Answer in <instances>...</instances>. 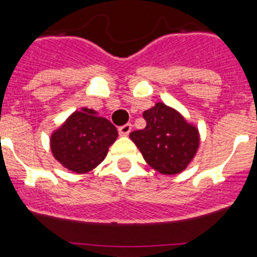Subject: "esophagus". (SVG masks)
<instances>
[{
  "mask_svg": "<svg viewBox=\"0 0 257 257\" xmlns=\"http://www.w3.org/2000/svg\"><path fill=\"white\" fill-rule=\"evenodd\" d=\"M131 128H133L131 123H126V124H123V126H121L119 128H118V133H119V135H121V136H127L128 134L131 133Z\"/></svg>",
  "mask_w": 257,
  "mask_h": 257,
  "instance_id": "esophagus-1",
  "label": "esophagus"
}]
</instances>
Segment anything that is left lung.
Here are the masks:
<instances>
[{"instance_id":"1","label":"left lung","mask_w":257,"mask_h":257,"mask_svg":"<svg viewBox=\"0 0 257 257\" xmlns=\"http://www.w3.org/2000/svg\"><path fill=\"white\" fill-rule=\"evenodd\" d=\"M147 126L130 134L145 162L162 175H178L190 165L199 148V131L179 110L165 103L143 113Z\"/></svg>"}]
</instances>
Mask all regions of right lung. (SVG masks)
Masks as SVG:
<instances>
[{
	"mask_svg": "<svg viewBox=\"0 0 257 257\" xmlns=\"http://www.w3.org/2000/svg\"><path fill=\"white\" fill-rule=\"evenodd\" d=\"M118 131L94 109L73 112L50 136V149L56 161L69 171L86 174L100 165Z\"/></svg>",
	"mask_w": 257,
	"mask_h": 257,
	"instance_id": "obj_1",
	"label": "right lung"
}]
</instances>
